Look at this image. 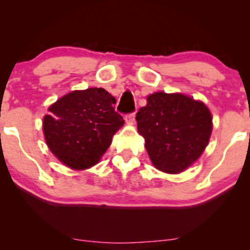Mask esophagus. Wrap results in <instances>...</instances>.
I'll use <instances>...</instances> for the list:
<instances>
[{"label":"esophagus","instance_id":"1","mask_svg":"<svg viewBox=\"0 0 250 250\" xmlns=\"http://www.w3.org/2000/svg\"><path fill=\"white\" fill-rule=\"evenodd\" d=\"M125 120L127 123H134L135 122V113L127 114V115L125 116Z\"/></svg>","mask_w":250,"mask_h":250}]
</instances>
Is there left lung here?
Masks as SVG:
<instances>
[{
	"label": "left lung",
	"instance_id": "8db88e82",
	"mask_svg": "<svg viewBox=\"0 0 250 250\" xmlns=\"http://www.w3.org/2000/svg\"><path fill=\"white\" fill-rule=\"evenodd\" d=\"M153 165L166 173H181L196 161L211 134V114L202 102L182 94H151L136 114Z\"/></svg>",
	"mask_w": 250,
	"mask_h": 250
}]
</instances>
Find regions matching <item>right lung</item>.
<instances>
[{
  "instance_id": "right-lung-1",
  "label": "right lung",
  "mask_w": 250,
  "mask_h": 250,
  "mask_svg": "<svg viewBox=\"0 0 250 250\" xmlns=\"http://www.w3.org/2000/svg\"><path fill=\"white\" fill-rule=\"evenodd\" d=\"M115 102L103 88L71 91L57 100L43 120L51 153L73 169L96 165L125 123L113 107Z\"/></svg>"
}]
</instances>
